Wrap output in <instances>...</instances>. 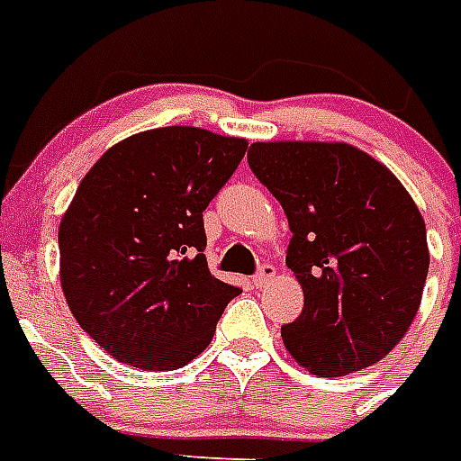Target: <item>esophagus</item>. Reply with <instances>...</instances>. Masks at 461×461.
Masks as SVG:
<instances>
[{
  "mask_svg": "<svg viewBox=\"0 0 461 461\" xmlns=\"http://www.w3.org/2000/svg\"><path fill=\"white\" fill-rule=\"evenodd\" d=\"M275 275H276L275 265H263V267L258 269V275L253 276V286H256V289H265V286L275 279Z\"/></svg>",
  "mask_w": 461,
  "mask_h": 461,
  "instance_id": "esophagus-1",
  "label": "esophagus"
}]
</instances>
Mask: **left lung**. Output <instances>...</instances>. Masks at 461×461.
I'll list each match as a JSON object with an SVG mask.
<instances>
[{"label": "left lung", "instance_id": "8db88e82", "mask_svg": "<svg viewBox=\"0 0 461 461\" xmlns=\"http://www.w3.org/2000/svg\"><path fill=\"white\" fill-rule=\"evenodd\" d=\"M249 166L289 218L286 265L303 312L286 350L317 376H346L398 346L421 305V212L384 163L343 141H256Z\"/></svg>", "mask_w": 461, "mask_h": 461}]
</instances>
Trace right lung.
Segmentation results:
<instances>
[{
    "instance_id": "add662e5",
    "label": "right lung",
    "mask_w": 461,
    "mask_h": 461,
    "mask_svg": "<svg viewBox=\"0 0 461 461\" xmlns=\"http://www.w3.org/2000/svg\"><path fill=\"white\" fill-rule=\"evenodd\" d=\"M249 141L158 127L111 146L59 227L61 289L73 317L125 365L172 372L201 355L241 289L211 275L203 211Z\"/></svg>"
}]
</instances>
